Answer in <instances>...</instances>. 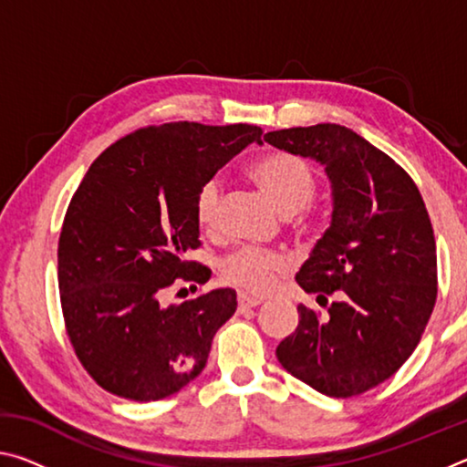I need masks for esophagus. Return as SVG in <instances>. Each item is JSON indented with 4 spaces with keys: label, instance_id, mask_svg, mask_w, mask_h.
<instances>
[{
    "label": "esophagus",
    "instance_id": "1",
    "mask_svg": "<svg viewBox=\"0 0 467 467\" xmlns=\"http://www.w3.org/2000/svg\"><path fill=\"white\" fill-rule=\"evenodd\" d=\"M236 300H239V309H241V311H244V309H253V306H257L259 303H262V298L249 296V295H244V292H241V295L236 296Z\"/></svg>",
    "mask_w": 467,
    "mask_h": 467
}]
</instances>
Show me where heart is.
<instances>
[{"instance_id":"1","label":"heart","mask_w":467,"mask_h":467,"mask_svg":"<svg viewBox=\"0 0 467 467\" xmlns=\"http://www.w3.org/2000/svg\"><path fill=\"white\" fill-rule=\"evenodd\" d=\"M251 177L257 181L282 214L292 216L311 203L315 177L300 158L274 152L253 162ZM223 187L218 179H208L195 197V218L203 228H214L218 220ZM288 270V259L275 251L259 247L234 249L223 259L220 272L226 282L253 295H265L274 288L278 275Z\"/></svg>"}]
</instances>
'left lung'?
<instances>
[{
	"label": "left lung",
	"instance_id": "1",
	"mask_svg": "<svg viewBox=\"0 0 467 467\" xmlns=\"http://www.w3.org/2000/svg\"><path fill=\"white\" fill-rule=\"evenodd\" d=\"M264 140L326 169L331 223L296 282L317 300L337 292L327 317L298 305V326L275 357L329 398L365 393L410 358L437 300V247L422 195L400 164L344 125Z\"/></svg>",
	"mask_w": 467,
	"mask_h": 467
}]
</instances>
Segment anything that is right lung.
Returning a JSON list of instances; mask_svg holds the SVG:
<instances>
[{
	"mask_svg": "<svg viewBox=\"0 0 467 467\" xmlns=\"http://www.w3.org/2000/svg\"><path fill=\"white\" fill-rule=\"evenodd\" d=\"M253 141L257 125L164 123L109 146L69 202L59 234L61 309L78 358L102 389L154 401L202 373L216 331L236 311L218 288L162 305L179 282L205 284L187 262L200 247L195 197Z\"/></svg>",
	"mask_w": 467,
	"mask_h": 467,
	"instance_id": "1",
	"label": "right lung"
}]
</instances>
